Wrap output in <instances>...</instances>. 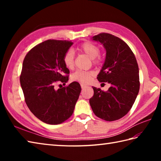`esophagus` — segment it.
Here are the masks:
<instances>
[{
  "label": "esophagus",
  "instance_id": "esophagus-1",
  "mask_svg": "<svg viewBox=\"0 0 161 161\" xmlns=\"http://www.w3.org/2000/svg\"><path fill=\"white\" fill-rule=\"evenodd\" d=\"M86 85H85V84H81V88H82V89H84V88H86Z\"/></svg>",
  "mask_w": 161,
  "mask_h": 161
}]
</instances>
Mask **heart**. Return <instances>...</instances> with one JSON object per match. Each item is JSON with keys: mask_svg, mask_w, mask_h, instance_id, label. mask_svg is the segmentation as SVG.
I'll return each instance as SVG.
<instances>
[{"mask_svg": "<svg viewBox=\"0 0 161 161\" xmlns=\"http://www.w3.org/2000/svg\"><path fill=\"white\" fill-rule=\"evenodd\" d=\"M77 50L86 54L88 57L93 59L95 64H100L102 61V57L99 55L100 50V47L90 42H86L81 43L77 47ZM63 62L67 68H72L74 66V53L73 51L68 50L64 54ZM93 71L77 70L71 75V79L74 81L81 83H88L94 76Z\"/></svg>", "mask_w": 161, "mask_h": 161, "instance_id": "heart-1", "label": "heart"}]
</instances>
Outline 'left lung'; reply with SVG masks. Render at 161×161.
<instances>
[{
    "label": "left lung",
    "instance_id": "8db88e82",
    "mask_svg": "<svg viewBox=\"0 0 161 161\" xmlns=\"http://www.w3.org/2000/svg\"><path fill=\"white\" fill-rule=\"evenodd\" d=\"M93 40L103 44L106 59L97 79L108 82L107 91L93 87L89 103L95 115L106 121L122 118L131 108L140 89L139 69L131 48L124 41L108 33H100Z\"/></svg>",
    "mask_w": 161,
    "mask_h": 161
}]
</instances>
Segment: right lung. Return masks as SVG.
<instances>
[{
	"label": "right lung",
	"mask_w": 161,
	"mask_h": 161,
	"mask_svg": "<svg viewBox=\"0 0 161 161\" xmlns=\"http://www.w3.org/2000/svg\"><path fill=\"white\" fill-rule=\"evenodd\" d=\"M72 45L69 41L49 39L32 47L24 58L20 83L25 103L46 124L59 125L69 118L80 96L77 81L59 89L54 87L68 80L70 71L63 57Z\"/></svg>",
	"instance_id": "add662e5"
}]
</instances>
